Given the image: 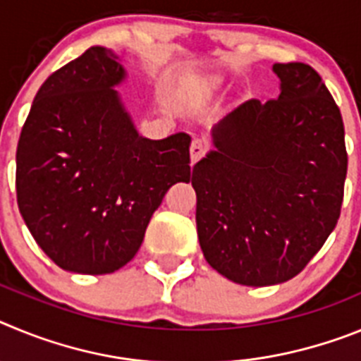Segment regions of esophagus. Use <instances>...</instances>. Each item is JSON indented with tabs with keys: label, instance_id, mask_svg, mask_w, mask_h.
I'll use <instances>...</instances> for the list:
<instances>
[{
	"label": "esophagus",
	"instance_id": "obj_1",
	"mask_svg": "<svg viewBox=\"0 0 361 361\" xmlns=\"http://www.w3.org/2000/svg\"><path fill=\"white\" fill-rule=\"evenodd\" d=\"M206 152H208V142L202 141V139H193V142H191V146H190L191 162L200 161Z\"/></svg>",
	"mask_w": 361,
	"mask_h": 361
}]
</instances>
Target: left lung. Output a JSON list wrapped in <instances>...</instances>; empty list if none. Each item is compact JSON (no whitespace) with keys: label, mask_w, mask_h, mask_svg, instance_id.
Instances as JSON below:
<instances>
[{"label":"left lung","mask_w":361,"mask_h":361,"mask_svg":"<svg viewBox=\"0 0 361 361\" xmlns=\"http://www.w3.org/2000/svg\"><path fill=\"white\" fill-rule=\"evenodd\" d=\"M273 72L279 99L229 111L191 177L206 262L253 288L288 282L320 251L347 175L342 114L317 70L275 63Z\"/></svg>","instance_id":"8db88e82"}]
</instances>
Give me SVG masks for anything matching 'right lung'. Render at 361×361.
Returning a JSON list of instances; mask_svg holds the SVG:
<instances>
[{
	"instance_id": "1",
	"label": "right lung",
	"mask_w": 361,
	"mask_h": 361,
	"mask_svg": "<svg viewBox=\"0 0 361 361\" xmlns=\"http://www.w3.org/2000/svg\"><path fill=\"white\" fill-rule=\"evenodd\" d=\"M121 56L90 47L37 90L16 152L19 213L57 266L106 275L135 257L166 191L191 177V137L139 135Z\"/></svg>"
}]
</instances>
